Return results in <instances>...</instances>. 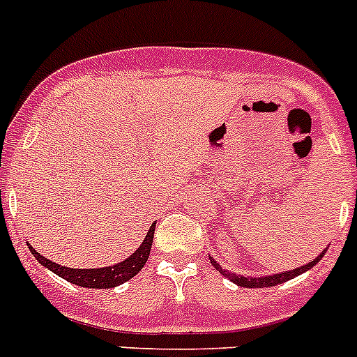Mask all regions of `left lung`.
<instances>
[{
	"label": "left lung",
	"mask_w": 357,
	"mask_h": 357,
	"mask_svg": "<svg viewBox=\"0 0 357 357\" xmlns=\"http://www.w3.org/2000/svg\"><path fill=\"white\" fill-rule=\"evenodd\" d=\"M326 254V250H323L321 254L318 255V257L314 259V261H311L309 264H304L301 266V268H295V269H290V271H285V273H280V275H271V276H261V278H247V276H242V275H235V273L231 271H226V269H222L221 266L218 264V261H215L214 257H208V261H211V264L214 266L215 269H218L219 273H221L225 278H228L229 282L236 283L238 287H245V289H268V287H275L278 285V283H283V282H289V280L295 278V276L302 275V273L309 271V269L312 268L314 264H318L319 261L323 259V255Z\"/></svg>",
	"instance_id": "left-lung-1"
}]
</instances>
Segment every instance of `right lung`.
<instances>
[{
	"label": "right lung",
	"instance_id": "add662e5",
	"mask_svg": "<svg viewBox=\"0 0 357 357\" xmlns=\"http://www.w3.org/2000/svg\"><path fill=\"white\" fill-rule=\"evenodd\" d=\"M153 231H155V222L150 226L145 240L142 242V245L136 248L135 254H131L128 259H124L122 262H117V264L96 269H74L67 268V266H60L56 264V262L50 261V259L43 257V255L38 254L29 243L27 247L29 250L32 252V255H34L45 268H48L50 271L59 275L60 278L74 283V285L84 287V289H114V287L122 285V283H126L128 280H131L132 276L138 275L143 269V266L146 264L150 255V248H152L153 242Z\"/></svg>",
	"mask_w": 357,
	"mask_h": 357
}]
</instances>
